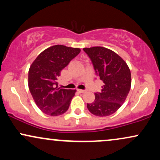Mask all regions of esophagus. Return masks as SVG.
Segmentation results:
<instances>
[{"label": "esophagus", "instance_id": "34e87169", "mask_svg": "<svg viewBox=\"0 0 160 160\" xmlns=\"http://www.w3.org/2000/svg\"><path fill=\"white\" fill-rule=\"evenodd\" d=\"M78 91L80 93H84V92H86V90H83V89H78Z\"/></svg>", "mask_w": 160, "mask_h": 160}]
</instances>
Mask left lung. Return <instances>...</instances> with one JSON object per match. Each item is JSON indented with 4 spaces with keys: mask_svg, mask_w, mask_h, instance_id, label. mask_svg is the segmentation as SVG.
<instances>
[{
    "mask_svg": "<svg viewBox=\"0 0 160 160\" xmlns=\"http://www.w3.org/2000/svg\"><path fill=\"white\" fill-rule=\"evenodd\" d=\"M92 62L96 75L104 82L95 101L87 104L92 114L107 117L121 107L131 88V72L126 62L117 53L102 47L83 48Z\"/></svg>",
    "mask_w": 160,
    "mask_h": 160,
    "instance_id": "left-lung-1",
    "label": "left lung"
}]
</instances>
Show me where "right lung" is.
Masks as SVG:
<instances>
[{"label":"right lung","mask_w":160,"mask_h":160,"mask_svg":"<svg viewBox=\"0 0 160 160\" xmlns=\"http://www.w3.org/2000/svg\"><path fill=\"white\" fill-rule=\"evenodd\" d=\"M80 52V48L55 45L43 50L31 65L29 90L37 106L46 114L62 115L68 109L76 89H61L57 78Z\"/></svg>","instance_id":"add662e5"}]
</instances>
